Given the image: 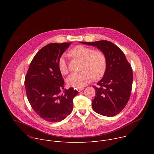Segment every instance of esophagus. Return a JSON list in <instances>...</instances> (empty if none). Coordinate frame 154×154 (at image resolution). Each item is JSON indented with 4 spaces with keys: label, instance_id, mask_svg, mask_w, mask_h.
<instances>
[{
    "label": "esophagus",
    "instance_id": "esophagus-1",
    "mask_svg": "<svg viewBox=\"0 0 154 154\" xmlns=\"http://www.w3.org/2000/svg\"><path fill=\"white\" fill-rule=\"evenodd\" d=\"M83 90H84V88H76V90L79 92L82 91Z\"/></svg>",
    "mask_w": 154,
    "mask_h": 154
}]
</instances>
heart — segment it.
Listing matches in <instances>:
<instances>
[{"mask_svg":"<svg viewBox=\"0 0 154 154\" xmlns=\"http://www.w3.org/2000/svg\"><path fill=\"white\" fill-rule=\"evenodd\" d=\"M69 55L74 58L83 61L81 67L83 71L72 74L68 77L67 82L69 86L77 88H82L88 84L93 77L99 79L104 75L106 68V58L102 51L78 45L69 51ZM58 67L61 74L68 73V66L64 57L58 60Z\"/></svg>","mask_w":154,"mask_h":154,"instance_id":"1","label":"heart"}]
</instances>
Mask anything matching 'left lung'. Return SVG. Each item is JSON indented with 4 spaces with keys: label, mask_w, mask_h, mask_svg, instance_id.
<instances>
[{
    "label": "left lung",
    "mask_w": 154,
    "mask_h": 154,
    "mask_svg": "<svg viewBox=\"0 0 154 154\" xmlns=\"http://www.w3.org/2000/svg\"><path fill=\"white\" fill-rule=\"evenodd\" d=\"M97 46L105 55L106 68L103 77L93 86L96 96L92 101L93 110L105 116H114L126 106L130 97L133 82L132 68L124 52L106 40L80 42Z\"/></svg>",
    "instance_id": "obj_1"
}]
</instances>
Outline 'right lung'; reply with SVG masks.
<instances>
[{
    "mask_svg": "<svg viewBox=\"0 0 154 154\" xmlns=\"http://www.w3.org/2000/svg\"><path fill=\"white\" fill-rule=\"evenodd\" d=\"M71 44L51 43L41 48L32 60L25 77L26 94L32 108L48 122H60L70 115L73 99L78 94L73 88L60 94L64 81L58 61Z\"/></svg>",
    "mask_w": 154,
    "mask_h": 154,
    "instance_id": "1",
    "label": "right lung"
}]
</instances>
